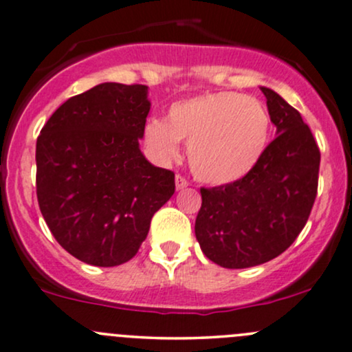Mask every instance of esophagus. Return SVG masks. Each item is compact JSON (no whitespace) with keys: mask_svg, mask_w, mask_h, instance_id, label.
<instances>
[{"mask_svg":"<svg viewBox=\"0 0 352 352\" xmlns=\"http://www.w3.org/2000/svg\"><path fill=\"white\" fill-rule=\"evenodd\" d=\"M175 187H177V190H182V188L188 187V180L185 179V177L177 175V177H175Z\"/></svg>","mask_w":352,"mask_h":352,"instance_id":"obj_1","label":"esophagus"}]
</instances>
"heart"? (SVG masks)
Wrapping results in <instances>:
<instances>
[{
  "mask_svg": "<svg viewBox=\"0 0 352 352\" xmlns=\"http://www.w3.org/2000/svg\"><path fill=\"white\" fill-rule=\"evenodd\" d=\"M272 137V116L261 100L233 91L208 92L168 107L167 122L148 119L144 140L160 162L179 157L188 144V162L205 184L241 180L260 164Z\"/></svg>",
  "mask_w": 352,
  "mask_h": 352,
  "instance_id": "heart-1",
  "label": "heart"
}]
</instances>
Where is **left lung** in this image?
I'll return each mask as SVG.
<instances>
[{
    "mask_svg": "<svg viewBox=\"0 0 352 352\" xmlns=\"http://www.w3.org/2000/svg\"><path fill=\"white\" fill-rule=\"evenodd\" d=\"M261 92L276 139L241 180L200 188L195 236L205 256L223 268H250L288 250L316 200L321 153L311 129L281 96Z\"/></svg>",
    "mask_w": 352,
    "mask_h": 352,
    "instance_id": "8db88e82",
    "label": "left lung"
}]
</instances>
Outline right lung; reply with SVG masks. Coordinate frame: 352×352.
<instances>
[{
    "label": "right lung",
    "instance_id": "obj_1",
    "mask_svg": "<svg viewBox=\"0 0 352 352\" xmlns=\"http://www.w3.org/2000/svg\"><path fill=\"white\" fill-rule=\"evenodd\" d=\"M147 86L104 82L67 99L36 142V195L46 225L72 256L94 266L129 261L175 192V173L139 148Z\"/></svg>",
    "mask_w": 352,
    "mask_h": 352
}]
</instances>
